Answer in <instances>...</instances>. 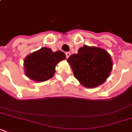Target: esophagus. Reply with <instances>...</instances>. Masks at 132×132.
Masks as SVG:
<instances>
[{
    "mask_svg": "<svg viewBox=\"0 0 132 132\" xmlns=\"http://www.w3.org/2000/svg\"><path fill=\"white\" fill-rule=\"evenodd\" d=\"M70 53H69V52H67V53H66V58L69 57H70Z\"/></svg>",
    "mask_w": 132,
    "mask_h": 132,
    "instance_id": "esophagus-1",
    "label": "esophagus"
}]
</instances>
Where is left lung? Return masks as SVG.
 <instances>
[{
	"mask_svg": "<svg viewBox=\"0 0 132 132\" xmlns=\"http://www.w3.org/2000/svg\"><path fill=\"white\" fill-rule=\"evenodd\" d=\"M67 62L75 77L83 86L93 88L103 84L112 70L110 55L102 48L84 45L77 54H72Z\"/></svg>",
	"mask_w": 132,
	"mask_h": 132,
	"instance_id": "1",
	"label": "left lung"
}]
</instances>
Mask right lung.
Here are the masks:
<instances>
[{
	"label": "right lung",
	"mask_w": 132,
	"mask_h": 132,
	"mask_svg": "<svg viewBox=\"0 0 132 132\" xmlns=\"http://www.w3.org/2000/svg\"><path fill=\"white\" fill-rule=\"evenodd\" d=\"M65 59L66 55L64 52H53L51 48L42 47L24 58V74L36 82L47 81L55 75L57 64Z\"/></svg>",
	"instance_id": "right-lung-1"
}]
</instances>
